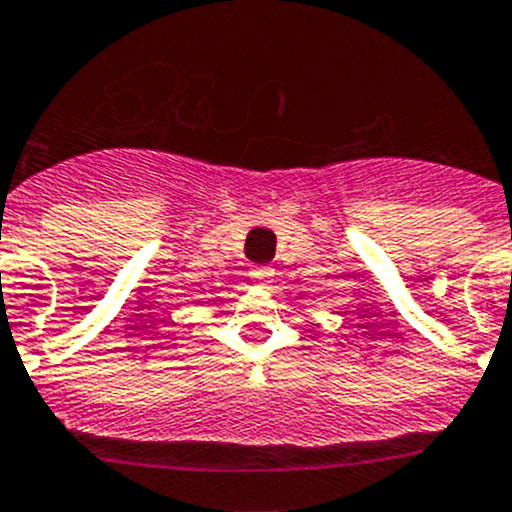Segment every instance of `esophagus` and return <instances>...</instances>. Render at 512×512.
Listing matches in <instances>:
<instances>
[{
    "instance_id": "34e87169",
    "label": "esophagus",
    "mask_w": 512,
    "mask_h": 512,
    "mask_svg": "<svg viewBox=\"0 0 512 512\" xmlns=\"http://www.w3.org/2000/svg\"><path fill=\"white\" fill-rule=\"evenodd\" d=\"M250 277H252V282H255V285L267 287L272 282V277H275V270H272L270 265H257V267H252V270H250Z\"/></svg>"
}]
</instances>
